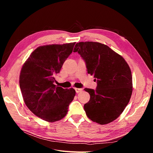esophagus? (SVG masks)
<instances>
[{
  "mask_svg": "<svg viewBox=\"0 0 153 153\" xmlns=\"http://www.w3.org/2000/svg\"><path fill=\"white\" fill-rule=\"evenodd\" d=\"M75 91H76V93H79V92H80L83 91L82 89H79V88H75Z\"/></svg>",
  "mask_w": 153,
  "mask_h": 153,
  "instance_id": "34e87169",
  "label": "esophagus"
}]
</instances>
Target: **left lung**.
<instances>
[{"label":"left lung","instance_id":"1","mask_svg":"<svg viewBox=\"0 0 153 153\" xmlns=\"http://www.w3.org/2000/svg\"><path fill=\"white\" fill-rule=\"evenodd\" d=\"M73 52L84 59L87 73L94 75L98 84L96 90L84 89L91 97L84 105L87 116L100 124L114 121L131 98L133 82L130 68L121 55L98 42L77 43Z\"/></svg>","mask_w":153,"mask_h":153}]
</instances>
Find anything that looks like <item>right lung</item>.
I'll use <instances>...</instances> for the list:
<instances>
[{"label":"right lung","instance_id":"right-lung-1","mask_svg":"<svg viewBox=\"0 0 153 153\" xmlns=\"http://www.w3.org/2000/svg\"><path fill=\"white\" fill-rule=\"evenodd\" d=\"M75 43L40 46L22 68L19 83L23 99L31 112L44 121L53 123L64 118L75 96L73 88L53 84Z\"/></svg>","mask_w":153,"mask_h":153}]
</instances>
